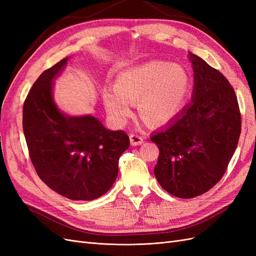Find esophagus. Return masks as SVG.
Returning <instances> with one entry per match:
<instances>
[{"instance_id":"obj_1","label":"esophagus","mask_w":256,"mask_h":256,"mask_svg":"<svg viewBox=\"0 0 256 256\" xmlns=\"http://www.w3.org/2000/svg\"><path fill=\"white\" fill-rule=\"evenodd\" d=\"M144 142V138L138 136V134H130V143L132 146H136V145H141Z\"/></svg>"}]
</instances>
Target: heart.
<instances>
[{"label": "heart", "instance_id": "b5f03b06", "mask_svg": "<svg viewBox=\"0 0 256 256\" xmlns=\"http://www.w3.org/2000/svg\"><path fill=\"white\" fill-rule=\"evenodd\" d=\"M186 69L166 60H152L127 69L116 78L115 86H106L102 100L111 120L122 126L138 102L142 118L150 124L164 122L182 111L190 90Z\"/></svg>", "mask_w": 256, "mask_h": 256}]
</instances>
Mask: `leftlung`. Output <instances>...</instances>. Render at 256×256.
I'll use <instances>...</instances> for the list:
<instances>
[{
	"label": "left lung",
	"instance_id": "obj_1",
	"mask_svg": "<svg viewBox=\"0 0 256 256\" xmlns=\"http://www.w3.org/2000/svg\"><path fill=\"white\" fill-rule=\"evenodd\" d=\"M189 58L194 72L191 102L150 136L160 150L154 176L180 198L203 194L221 180L242 131L237 97L228 79L196 54Z\"/></svg>",
	"mask_w": 256,
	"mask_h": 256
}]
</instances>
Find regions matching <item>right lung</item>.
I'll use <instances>...</instances> for the list:
<instances>
[{
	"instance_id": "obj_1",
	"label": "right lung",
	"mask_w": 256,
	"mask_h": 256,
	"mask_svg": "<svg viewBox=\"0 0 256 256\" xmlns=\"http://www.w3.org/2000/svg\"><path fill=\"white\" fill-rule=\"evenodd\" d=\"M67 60L44 70L33 84L23 104V132L36 173L49 188L74 200H92L112 187L130 142L125 131L106 129L94 116L60 111L53 80Z\"/></svg>"
}]
</instances>
